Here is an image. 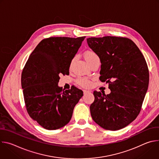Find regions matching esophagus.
<instances>
[{"instance_id":"1","label":"esophagus","mask_w":159,"mask_h":159,"mask_svg":"<svg viewBox=\"0 0 159 159\" xmlns=\"http://www.w3.org/2000/svg\"><path fill=\"white\" fill-rule=\"evenodd\" d=\"M90 90H84V94L89 93H90Z\"/></svg>"}]
</instances>
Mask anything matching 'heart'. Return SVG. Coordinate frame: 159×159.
<instances>
[{
	"mask_svg": "<svg viewBox=\"0 0 159 159\" xmlns=\"http://www.w3.org/2000/svg\"><path fill=\"white\" fill-rule=\"evenodd\" d=\"M84 57H85V58L86 59V60L88 61L89 63H90L93 61H94L95 59L99 58L98 55L93 51H87L84 54ZM74 60H75V58H74L72 60L70 65V68L72 67ZM77 83L79 85H80L81 86L85 87H89L90 85H91V82H90V80L89 79H87L86 77L79 78L77 79Z\"/></svg>",
	"mask_w": 159,
	"mask_h": 159,
	"instance_id": "heart-1",
	"label": "heart"
}]
</instances>
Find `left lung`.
Wrapping results in <instances>:
<instances>
[{
    "label": "left lung",
    "mask_w": 159,
    "mask_h": 159,
    "mask_svg": "<svg viewBox=\"0 0 159 159\" xmlns=\"http://www.w3.org/2000/svg\"><path fill=\"white\" fill-rule=\"evenodd\" d=\"M89 47L99 57V79L109 84L111 93L94 91L90 106L93 120L107 130L122 129L141 111L148 89L149 73L146 60L135 43L128 38H89Z\"/></svg>",
    "instance_id": "left-lung-1"
}]
</instances>
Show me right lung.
Masks as SVG:
<instances>
[{"label": "right lung", "mask_w": 159, "mask_h": 159, "mask_svg": "<svg viewBox=\"0 0 159 159\" xmlns=\"http://www.w3.org/2000/svg\"><path fill=\"white\" fill-rule=\"evenodd\" d=\"M85 36L43 39L30 55L21 74L25 106L30 116L43 128L54 130L69 123L82 90L58 86L60 75L69 67Z\"/></svg>", "instance_id": "add662e5"}]
</instances>
